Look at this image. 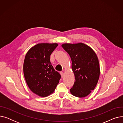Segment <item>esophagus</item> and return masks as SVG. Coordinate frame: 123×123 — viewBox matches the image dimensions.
Returning <instances> with one entry per match:
<instances>
[{"instance_id":"esophagus-1","label":"esophagus","mask_w":123,"mask_h":123,"mask_svg":"<svg viewBox=\"0 0 123 123\" xmlns=\"http://www.w3.org/2000/svg\"><path fill=\"white\" fill-rule=\"evenodd\" d=\"M60 74H61V77L63 78V76H64V73H63V72H60Z\"/></svg>"}]
</instances>
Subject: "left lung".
I'll use <instances>...</instances> for the list:
<instances>
[{
  "label": "left lung",
  "instance_id": "1",
  "mask_svg": "<svg viewBox=\"0 0 123 123\" xmlns=\"http://www.w3.org/2000/svg\"><path fill=\"white\" fill-rule=\"evenodd\" d=\"M72 60L75 82L70 91L77 97L83 98L94 90L100 76L98 57L91 48L82 43L62 45Z\"/></svg>",
  "mask_w": 123,
  "mask_h": 123
}]
</instances>
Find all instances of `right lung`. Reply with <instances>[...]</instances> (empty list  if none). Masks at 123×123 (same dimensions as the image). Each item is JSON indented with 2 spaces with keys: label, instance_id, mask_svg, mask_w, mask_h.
<instances>
[{
  "label": "right lung",
  "instance_id": "right-lung-1",
  "mask_svg": "<svg viewBox=\"0 0 123 123\" xmlns=\"http://www.w3.org/2000/svg\"><path fill=\"white\" fill-rule=\"evenodd\" d=\"M57 43H40L32 47L26 54L23 72L31 91L40 97L52 93L61 78L50 62V55Z\"/></svg>",
  "mask_w": 123,
  "mask_h": 123
}]
</instances>
